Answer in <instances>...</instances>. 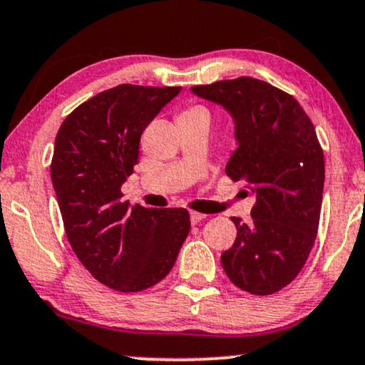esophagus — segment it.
<instances>
[{
    "mask_svg": "<svg viewBox=\"0 0 365 365\" xmlns=\"http://www.w3.org/2000/svg\"><path fill=\"white\" fill-rule=\"evenodd\" d=\"M202 219H205V214H200V212H195V210H192V212H190V222H192V225H197V222H200Z\"/></svg>",
    "mask_w": 365,
    "mask_h": 365,
    "instance_id": "esophagus-1",
    "label": "esophagus"
}]
</instances>
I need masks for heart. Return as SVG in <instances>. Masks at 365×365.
<instances>
[{"label":"heart","mask_w":365,"mask_h":365,"mask_svg":"<svg viewBox=\"0 0 365 365\" xmlns=\"http://www.w3.org/2000/svg\"><path fill=\"white\" fill-rule=\"evenodd\" d=\"M185 113H207L204 110V108H200V107H194V108H190V110H187Z\"/></svg>","instance_id":"heart-1"}]
</instances>
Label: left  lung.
Instances as JSON below:
<instances>
[{"label":"left lung","instance_id":"obj_1","mask_svg":"<svg viewBox=\"0 0 365 365\" xmlns=\"http://www.w3.org/2000/svg\"><path fill=\"white\" fill-rule=\"evenodd\" d=\"M190 90L232 117L238 148L226 175L257 195L250 225L232 217L238 235L222 269L243 291L269 296L297 277L318 232L324 156L314 125L292 95L255 78Z\"/></svg>","mask_w":365,"mask_h":365}]
</instances>
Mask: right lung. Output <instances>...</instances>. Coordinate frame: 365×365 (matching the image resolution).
Wrapping results in <instances>:
<instances>
[{"label": "right lung", "mask_w": 365, "mask_h": 365, "mask_svg": "<svg viewBox=\"0 0 365 365\" xmlns=\"http://www.w3.org/2000/svg\"><path fill=\"white\" fill-rule=\"evenodd\" d=\"M180 86L118 85L64 118L51 178L73 252L93 277L118 292L163 280L190 231L188 210L146 209L122 199L139 140Z\"/></svg>", "instance_id": "obj_1"}]
</instances>
